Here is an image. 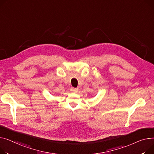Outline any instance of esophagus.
I'll return each mask as SVG.
<instances>
[{
  "instance_id": "34e87169",
  "label": "esophagus",
  "mask_w": 154,
  "mask_h": 154,
  "mask_svg": "<svg viewBox=\"0 0 154 154\" xmlns=\"http://www.w3.org/2000/svg\"><path fill=\"white\" fill-rule=\"evenodd\" d=\"M79 90V89L77 88H74V87H71L70 88V91H72V92H77Z\"/></svg>"
}]
</instances>
